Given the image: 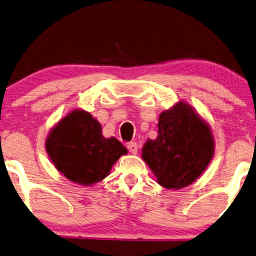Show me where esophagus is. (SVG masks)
<instances>
[{
  "mask_svg": "<svg viewBox=\"0 0 256 256\" xmlns=\"http://www.w3.org/2000/svg\"><path fill=\"white\" fill-rule=\"evenodd\" d=\"M128 151L132 153V154H137L138 146H137V144H136V142H130V144L128 145Z\"/></svg>",
  "mask_w": 256,
  "mask_h": 256,
  "instance_id": "obj_1",
  "label": "esophagus"
}]
</instances>
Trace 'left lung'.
<instances>
[{
    "instance_id": "1",
    "label": "left lung",
    "mask_w": 256,
    "mask_h": 256,
    "mask_svg": "<svg viewBox=\"0 0 256 256\" xmlns=\"http://www.w3.org/2000/svg\"><path fill=\"white\" fill-rule=\"evenodd\" d=\"M156 139L142 146V158L168 190L190 186L205 172L214 156L212 128L188 103L179 100L159 116Z\"/></svg>"
}]
</instances>
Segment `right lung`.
I'll list each match as a JSON object with an SVG mask.
<instances>
[{"label": "right lung", "mask_w": 256, "mask_h": 256, "mask_svg": "<svg viewBox=\"0 0 256 256\" xmlns=\"http://www.w3.org/2000/svg\"><path fill=\"white\" fill-rule=\"evenodd\" d=\"M46 150L57 171L82 186L102 182L128 154L125 146L114 137L105 138L100 122L82 108L70 111L51 128Z\"/></svg>", "instance_id": "right-lung-1"}]
</instances>
